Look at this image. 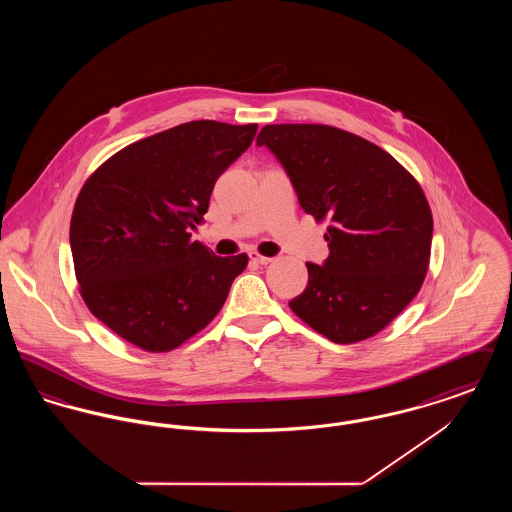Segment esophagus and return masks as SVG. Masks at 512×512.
<instances>
[{
    "label": "esophagus",
    "mask_w": 512,
    "mask_h": 512,
    "mask_svg": "<svg viewBox=\"0 0 512 512\" xmlns=\"http://www.w3.org/2000/svg\"><path fill=\"white\" fill-rule=\"evenodd\" d=\"M249 259L253 261V263H257V265H268L272 259L270 257H265V255H259L257 251H249Z\"/></svg>",
    "instance_id": "obj_1"
}]
</instances>
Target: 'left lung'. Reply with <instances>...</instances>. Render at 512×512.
I'll return each mask as SVG.
<instances>
[{
    "label": "left lung",
    "instance_id": "left-lung-1",
    "mask_svg": "<svg viewBox=\"0 0 512 512\" xmlns=\"http://www.w3.org/2000/svg\"><path fill=\"white\" fill-rule=\"evenodd\" d=\"M257 146L284 167L301 209L330 219V255L307 263L293 313L334 343L366 340L420 290L434 220L422 188L390 153L326 124H268Z\"/></svg>",
    "mask_w": 512,
    "mask_h": 512
}]
</instances>
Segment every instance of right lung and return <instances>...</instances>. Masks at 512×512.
<instances>
[{"label": "right lung", "instance_id": "1", "mask_svg": "<svg viewBox=\"0 0 512 512\" xmlns=\"http://www.w3.org/2000/svg\"><path fill=\"white\" fill-rule=\"evenodd\" d=\"M257 124L192 121L124 147L74 203L71 251L88 309L146 351H171L224 305L247 255L219 257L190 230Z\"/></svg>", "mask_w": 512, "mask_h": 512}]
</instances>
